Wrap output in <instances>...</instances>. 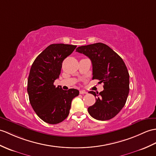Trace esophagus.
<instances>
[{
  "label": "esophagus",
  "instance_id": "1",
  "mask_svg": "<svg viewBox=\"0 0 156 156\" xmlns=\"http://www.w3.org/2000/svg\"><path fill=\"white\" fill-rule=\"evenodd\" d=\"M80 94H87V92L84 91V90H80Z\"/></svg>",
  "mask_w": 156,
  "mask_h": 156
}]
</instances>
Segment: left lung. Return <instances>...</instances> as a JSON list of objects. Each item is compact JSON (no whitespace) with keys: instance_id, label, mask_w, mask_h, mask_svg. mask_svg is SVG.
Instances as JSON below:
<instances>
[{"instance_id":"left-lung-1","label":"left lung","mask_w":156,"mask_h":156,"mask_svg":"<svg viewBox=\"0 0 156 156\" xmlns=\"http://www.w3.org/2000/svg\"><path fill=\"white\" fill-rule=\"evenodd\" d=\"M76 52L84 54L92 64V79L104 83V90L99 94L90 91L95 104L88 108L90 115L104 121L116 115L126 102L129 90V75L124 62L108 45L98 42L79 46Z\"/></svg>"}]
</instances>
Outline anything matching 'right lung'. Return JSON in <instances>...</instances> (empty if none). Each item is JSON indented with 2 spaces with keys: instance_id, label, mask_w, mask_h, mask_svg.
<instances>
[{
  "instance_id": "add662e5",
  "label": "right lung",
  "mask_w": 156,
  "mask_h": 156,
  "mask_svg": "<svg viewBox=\"0 0 156 156\" xmlns=\"http://www.w3.org/2000/svg\"><path fill=\"white\" fill-rule=\"evenodd\" d=\"M76 48L70 44H50L32 64L27 86L29 101L38 116L48 124L64 121L69 114L72 100L79 95L76 89L64 90L54 85L59 78L63 60Z\"/></svg>"
}]
</instances>
